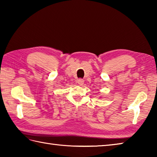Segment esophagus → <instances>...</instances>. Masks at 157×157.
Instances as JSON below:
<instances>
[{"label": "esophagus", "instance_id": "34e87169", "mask_svg": "<svg viewBox=\"0 0 157 157\" xmlns=\"http://www.w3.org/2000/svg\"><path fill=\"white\" fill-rule=\"evenodd\" d=\"M78 83L79 85H80V86H82L84 84V80L82 79H79L78 80Z\"/></svg>", "mask_w": 157, "mask_h": 157}]
</instances>
